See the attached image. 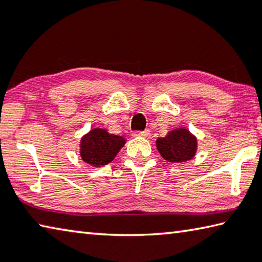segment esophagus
<instances>
[{"label": "esophagus", "instance_id": "esophagus-1", "mask_svg": "<svg viewBox=\"0 0 262 262\" xmlns=\"http://www.w3.org/2000/svg\"><path fill=\"white\" fill-rule=\"evenodd\" d=\"M150 130H143V132H134L133 133V136L134 137H149Z\"/></svg>", "mask_w": 262, "mask_h": 262}]
</instances>
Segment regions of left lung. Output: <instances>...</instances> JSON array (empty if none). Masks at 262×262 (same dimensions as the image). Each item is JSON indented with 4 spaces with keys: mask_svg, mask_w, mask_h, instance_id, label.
<instances>
[{
    "mask_svg": "<svg viewBox=\"0 0 262 262\" xmlns=\"http://www.w3.org/2000/svg\"><path fill=\"white\" fill-rule=\"evenodd\" d=\"M156 147L161 156L172 163H183L192 159L198 149V140L185 127L170 130L165 137H159Z\"/></svg>",
    "mask_w": 262,
    "mask_h": 262,
    "instance_id": "8db88e82",
    "label": "left lung"
}]
</instances>
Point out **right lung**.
I'll use <instances>...</instances> for the list:
<instances>
[{
  "label": "right lung",
  "mask_w": 262,
  "mask_h": 262,
  "mask_svg": "<svg viewBox=\"0 0 262 262\" xmlns=\"http://www.w3.org/2000/svg\"><path fill=\"white\" fill-rule=\"evenodd\" d=\"M125 143L122 136L110 134L103 128H94L82 137L79 155L85 163L99 167L112 162Z\"/></svg>",
  "instance_id": "obj_1"
}]
</instances>
